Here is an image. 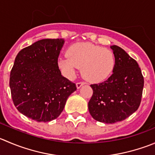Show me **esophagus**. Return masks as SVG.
Returning a JSON list of instances; mask_svg holds the SVG:
<instances>
[{
  "instance_id": "esophagus-1",
  "label": "esophagus",
  "mask_w": 155,
  "mask_h": 155,
  "mask_svg": "<svg viewBox=\"0 0 155 155\" xmlns=\"http://www.w3.org/2000/svg\"><path fill=\"white\" fill-rule=\"evenodd\" d=\"M84 84H85L84 82H78L77 83H76V87H77V88H79L82 85H83Z\"/></svg>"
}]
</instances>
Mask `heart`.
Returning <instances> with one entry per match:
<instances>
[{
	"mask_svg": "<svg viewBox=\"0 0 155 155\" xmlns=\"http://www.w3.org/2000/svg\"><path fill=\"white\" fill-rule=\"evenodd\" d=\"M67 57L58 59V67L66 76L71 77L77 68L82 67V76L91 82L104 80L114 71L116 59L114 52L91 43L73 45Z\"/></svg>",
	"mask_w": 155,
	"mask_h": 155,
	"instance_id": "obj_1",
	"label": "heart"
}]
</instances>
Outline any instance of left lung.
I'll list each match as a JSON object with an SVG mask.
<instances>
[{"instance_id": "obj_1", "label": "left lung", "mask_w": 155, "mask_h": 155, "mask_svg": "<svg viewBox=\"0 0 155 155\" xmlns=\"http://www.w3.org/2000/svg\"><path fill=\"white\" fill-rule=\"evenodd\" d=\"M116 59L114 73L104 82L91 85L88 110L95 120L114 124L129 117L140 105L144 77L136 60L124 49L111 46Z\"/></svg>"}]
</instances>
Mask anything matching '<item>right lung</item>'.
I'll return each mask as SVG.
<instances>
[{
  "instance_id": "1",
  "label": "right lung",
  "mask_w": 155,
  "mask_h": 155,
  "mask_svg": "<svg viewBox=\"0 0 155 155\" xmlns=\"http://www.w3.org/2000/svg\"><path fill=\"white\" fill-rule=\"evenodd\" d=\"M64 41L42 39L22 49L10 71V87L16 109L37 122L56 119L76 84L61 75L58 60Z\"/></svg>"
}]
</instances>
